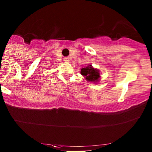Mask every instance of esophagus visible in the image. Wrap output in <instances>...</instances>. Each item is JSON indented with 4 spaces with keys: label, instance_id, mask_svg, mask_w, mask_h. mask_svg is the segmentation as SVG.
I'll return each instance as SVG.
<instances>
[{
    "label": "esophagus",
    "instance_id": "obj_1",
    "mask_svg": "<svg viewBox=\"0 0 152 152\" xmlns=\"http://www.w3.org/2000/svg\"><path fill=\"white\" fill-rule=\"evenodd\" d=\"M64 61L66 62V63H67V62H69V58H65Z\"/></svg>",
    "mask_w": 152,
    "mask_h": 152
}]
</instances>
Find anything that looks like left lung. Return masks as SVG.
<instances>
[{"instance_id":"8db88e82","label":"left lung","mask_w":152,"mask_h":152,"mask_svg":"<svg viewBox=\"0 0 152 152\" xmlns=\"http://www.w3.org/2000/svg\"><path fill=\"white\" fill-rule=\"evenodd\" d=\"M81 74L86 77V80L89 82H97L99 81L100 74L97 69L92 67L91 65L89 66L81 69Z\"/></svg>"}]
</instances>
